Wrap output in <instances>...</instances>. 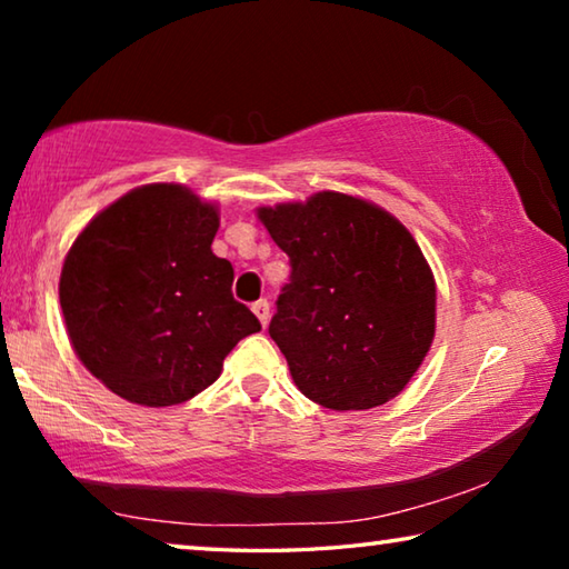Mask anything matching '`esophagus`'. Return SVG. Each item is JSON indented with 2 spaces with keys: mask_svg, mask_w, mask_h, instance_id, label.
I'll return each instance as SVG.
<instances>
[{
  "mask_svg": "<svg viewBox=\"0 0 569 569\" xmlns=\"http://www.w3.org/2000/svg\"><path fill=\"white\" fill-rule=\"evenodd\" d=\"M250 308H253L256 319L261 321V326H263V329H266V326H268V319H271V306H268L266 298H261V301H256V303L250 306Z\"/></svg>",
  "mask_w": 569,
  "mask_h": 569,
  "instance_id": "esophagus-1",
  "label": "esophagus"
}]
</instances>
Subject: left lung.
I'll return each instance as SVG.
<instances>
[{"mask_svg":"<svg viewBox=\"0 0 569 569\" xmlns=\"http://www.w3.org/2000/svg\"><path fill=\"white\" fill-rule=\"evenodd\" d=\"M291 258L268 333L298 391L333 411L401 393L437 331V283L413 236L389 210L321 190L306 203L258 208Z\"/></svg>","mask_w":569,"mask_h":569,"instance_id":"8db88e82","label":"left lung"}]
</instances>
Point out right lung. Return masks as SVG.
I'll return each mask as SVG.
<instances>
[{"instance_id": "obj_1", "label": "right lung", "mask_w": 569, "mask_h": 569, "mask_svg": "<svg viewBox=\"0 0 569 569\" xmlns=\"http://www.w3.org/2000/svg\"><path fill=\"white\" fill-rule=\"evenodd\" d=\"M216 203L178 182L140 186L100 210L67 250L60 306L94 379L140 407H172L223 371L261 323L238 303L233 266L213 253Z\"/></svg>"}]
</instances>
